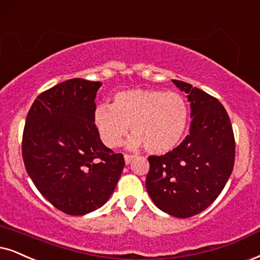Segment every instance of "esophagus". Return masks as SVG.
<instances>
[{
  "instance_id": "34e87169",
  "label": "esophagus",
  "mask_w": 260,
  "mask_h": 260,
  "mask_svg": "<svg viewBox=\"0 0 260 260\" xmlns=\"http://www.w3.org/2000/svg\"><path fill=\"white\" fill-rule=\"evenodd\" d=\"M133 159H134V156H132V154L124 153V162H126V164H129Z\"/></svg>"
}]
</instances>
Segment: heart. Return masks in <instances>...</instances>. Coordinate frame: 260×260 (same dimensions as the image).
Masks as SVG:
<instances>
[{
  "instance_id": "heart-1",
  "label": "heart",
  "mask_w": 260,
  "mask_h": 260,
  "mask_svg": "<svg viewBox=\"0 0 260 260\" xmlns=\"http://www.w3.org/2000/svg\"><path fill=\"white\" fill-rule=\"evenodd\" d=\"M188 108L181 94L147 88H133L114 94L113 103L100 104L93 123L102 141L116 147L128 132L131 147L144 145L151 153H164L177 146L185 133Z\"/></svg>"
}]
</instances>
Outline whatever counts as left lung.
Returning <instances> with one entry per match:
<instances>
[{
	"mask_svg": "<svg viewBox=\"0 0 260 260\" xmlns=\"http://www.w3.org/2000/svg\"><path fill=\"white\" fill-rule=\"evenodd\" d=\"M188 94L189 134L164 156H150L146 189L157 208L174 217L198 215L221 194L234 168L231 119L217 98L185 81L173 80Z\"/></svg>",
	"mask_w": 260,
	"mask_h": 260,
	"instance_id": "1",
	"label": "left lung"
}]
</instances>
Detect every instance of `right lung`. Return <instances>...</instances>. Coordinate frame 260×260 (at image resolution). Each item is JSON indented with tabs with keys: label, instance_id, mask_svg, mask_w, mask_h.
<instances>
[{
	"label": "right lung",
	"instance_id": "1",
	"mask_svg": "<svg viewBox=\"0 0 260 260\" xmlns=\"http://www.w3.org/2000/svg\"><path fill=\"white\" fill-rule=\"evenodd\" d=\"M101 85L79 78L55 85L36 98L26 117V172L42 196L67 215H85L106 204L124 167L123 154L108 149L94 127Z\"/></svg>",
	"mask_w": 260,
	"mask_h": 260
}]
</instances>
